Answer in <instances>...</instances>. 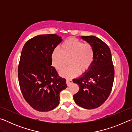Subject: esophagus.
I'll list each match as a JSON object with an SVG mask.
<instances>
[{
	"instance_id": "1",
	"label": "esophagus",
	"mask_w": 132,
	"mask_h": 132,
	"mask_svg": "<svg viewBox=\"0 0 132 132\" xmlns=\"http://www.w3.org/2000/svg\"><path fill=\"white\" fill-rule=\"evenodd\" d=\"M73 83V81L71 79H66V84L68 85V86H70V85Z\"/></svg>"
}]
</instances>
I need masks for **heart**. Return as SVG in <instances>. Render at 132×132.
Instances as JSON below:
<instances>
[{
	"mask_svg": "<svg viewBox=\"0 0 132 132\" xmlns=\"http://www.w3.org/2000/svg\"><path fill=\"white\" fill-rule=\"evenodd\" d=\"M68 59L71 65L60 73L64 77H74L80 71L86 73L90 69L94 59V51L90 44L70 38L61 45V50L55 49L51 55L52 65L58 70L67 65Z\"/></svg>",
	"mask_w": 132,
	"mask_h": 132,
	"instance_id": "obj_1",
	"label": "heart"
}]
</instances>
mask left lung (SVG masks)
Returning <instances> with one entry per match:
<instances>
[{
    "mask_svg": "<svg viewBox=\"0 0 132 132\" xmlns=\"http://www.w3.org/2000/svg\"><path fill=\"white\" fill-rule=\"evenodd\" d=\"M81 38L93 46L94 59L87 72L73 80L80 88L73 99L82 108L94 109L104 104L110 94L114 80V68L110 49L104 42L92 35Z\"/></svg>",
    "mask_w": 132,
    "mask_h": 132,
    "instance_id": "1",
    "label": "left lung"
}]
</instances>
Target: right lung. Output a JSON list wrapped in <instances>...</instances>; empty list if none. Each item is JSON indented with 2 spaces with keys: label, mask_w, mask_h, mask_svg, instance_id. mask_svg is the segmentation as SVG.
I'll use <instances>...</instances> for the list:
<instances>
[{
  "label": "right lung",
  "mask_w": 132,
  "mask_h": 132,
  "mask_svg": "<svg viewBox=\"0 0 132 132\" xmlns=\"http://www.w3.org/2000/svg\"><path fill=\"white\" fill-rule=\"evenodd\" d=\"M61 37L56 34L39 35L29 39L21 51L18 77L24 99L35 110L47 112L59 104L61 91L67 87L52 66L51 55Z\"/></svg>",
  "instance_id": "add662e5"
}]
</instances>
